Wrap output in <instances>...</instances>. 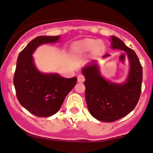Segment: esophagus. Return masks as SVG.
<instances>
[{"label": "esophagus", "mask_w": 153, "mask_h": 153, "mask_svg": "<svg viewBox=\"0 0 153 153\" xmlns=\"http://www.w3.org/2000/svg\"><path fill=\"white\" fill-rule=\"evenodd\" d=\"M85 76L82 75H79L78 76V82H80V83H82V82H85Z\"/></svg>", "instance_id": "obj_1"}]
</instances>
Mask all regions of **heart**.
I'll use <instances>...</instances> for the list:
<instances>
[{
  "label": "heart",
  "instance_id": "b5f03b06",
  "mask_svg": "<svg viewBox=\"0 0 153 153\" xmlns=\"http://www.w3.org/2000/svg\"><path fill=\"white\" fill-rule=\"evenodd\" d=\"M104 43L101 40H95L93 39H85L75 42L72 49L75 53L82 54L94 49L96 53H99L104 49Z\"/></svg>",
  "mask_w": 153,
  "mask_h": 153
}]
</instances>
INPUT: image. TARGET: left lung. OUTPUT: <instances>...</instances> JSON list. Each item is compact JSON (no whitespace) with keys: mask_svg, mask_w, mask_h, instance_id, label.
I'll list each match as a JSON object with an SVG mask.
<instances>
[{"mask_svg":"<svg viewBox=\"0 0 153 153\" xmlns=\"http://www.w3.org/2000/svg\"><path fill=\"white\" fill-rule=\"evenodd\" d=\"M111 41L112 49L123 50L128 58L130 71L126 81L119 84L105 79L95 61L82 70L85 77V100L89 112L103 122L117 120L134 109L140 99L143 81V68L136 53L117 37L112 36Z\"/></svg>","mask_w":153,"mask_h":153,"instance_id":"left-lung-1","label":"left lung"}]
</instances>
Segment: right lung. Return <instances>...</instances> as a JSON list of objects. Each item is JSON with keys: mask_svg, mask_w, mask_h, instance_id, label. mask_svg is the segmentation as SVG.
Returning <instances> with one entry per match:
<instances>
[{"mask_svg": "<svg viewBox=\"0 0 153 153\" xmlns=\"http://www.w3.org/2000/svg\"><path fill=\"white\" fill-rule=\"evenodd\" d=\"M60 36L36 37L19 54L13 77L16 97L35 116L47 117L59 111L68 94L77 82L57 73H42L34 64L33 53L42 44L57 42Z\"/></svg>", "mask_w": 153, "mask_h": 153, "instance_id": "obj_1", "label": "right lung"}]
</instances>
